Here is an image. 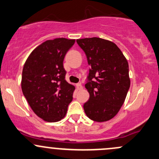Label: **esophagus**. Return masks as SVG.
Instances as JSON below:
<instances>
[{
	"instance_id": "obj_1",
	"label": "esophagus",
	"mask_w": 159,
	"mask_h": 159,
	"mask_svg": "<svg viewBox=\"0 0 159 159\" xmlns=\"http://www.w3.org/2000/svg\"><path fill=\"white\" fill-rule=\"evenodd\" d=\"M76 88H77V89L79 90V91H81V90L83 89V86L81 84H76Z\"/></svg>"
}]
</instances>
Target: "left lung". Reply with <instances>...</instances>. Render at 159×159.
Masks as SVG:
<instances>
[{
    "instance_id": "8db88e82",
    "label": "left lung",
    "mask_w": 159,
    "mask_h": 159,
    "mask_svg": "<svg viewBox=\"0 0 159 159\" xmlns=\"http://www.w3.org/2000/svg\"><path fill=\"white\" fill-rule=\"evenodd\" d=\"M91 67L85 88L90 94L84 104L88 118L105 122L114 117L130 86L129 65L118 46L98 37L77 39Z\"/></svg>"
}]
</instances>
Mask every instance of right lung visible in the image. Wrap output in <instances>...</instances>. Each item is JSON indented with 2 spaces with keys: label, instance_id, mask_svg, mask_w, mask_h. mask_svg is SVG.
<instances>
[{
  "label": "right lung",
  "instance_id": "1",
  "mask_svg": "<svg viewBox=\"0 0 159 159\" xmlns=\"http://www.w3.org/2000/svg\"><path fill=\"white\" fill-rule=\"evenodd\" d=\"M75 39L46 40L30 53L23 68L21 88L33 111L47 122L65 117L74 85L66 81L63 61Z\"/></svg>",
  "mask_w": 159,
  "mask_h": 159
}]
</instances>
